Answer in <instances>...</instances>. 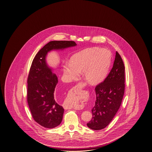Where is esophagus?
<instances>
[{
	"mask_svg": "<svg viewBox=\"0 0 152 152\" xmlns=\"http://www.w3.org/2000/svg\"><path fill=\"white\" fill-rule=\"evenodd\" d=\"M80 90H81V85H80H80H78V86H75V87L72 88V89H71V91H80ZM65 107V108L66 109H71L70 107H68V106H66Z\"/></svg>",
	"mask_w": 152,
	"mask_h": 152,
	"instance_id": "1",
	"label": "esophagus"
}]
</instances>
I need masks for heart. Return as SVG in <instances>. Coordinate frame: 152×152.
<instances>
[{"mask_svg": "<svg viewBox=\"0 0 152 152\" xmlns=\"http://www.w3.org/2000/svg\"><path fill=\"white\" fill-rule=\"evenodd\" d=\"M112 63V53L106 48L86 49L72 56L70 62L63 64L64 72L71 80L78 76V72H84L88 82L95 84L104 79ZM69 106L74 107L73 103Z\"/></svg>", "mask_w": 152, "mask_h": 152, "instance_id": "heart-1", "label": "heart"}]
</instances>
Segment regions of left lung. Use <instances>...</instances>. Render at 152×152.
Instances as JSON below:
<instances>
[{
	"label": "left lung",
	"mask_w": 152,
	"mask_h": 152,
	"mask_svg": "<svg viewBox=\"0 0 152 152\" xmlns=\"http://www.w3.org/2000/svg\"><path fill=\"white\" fill-rule=\"evenodd\" d=\"M125 67L116 52L113 68L104 82L95 88L96 101L91 109L92 118L87 124L91 129H104L112 121L120 108L125 89Z\"/></svg>",
	"instance_id": "1"
}]
</instances>
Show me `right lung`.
I'll return each instance as SVG.
<instances>
[{
  "label": "right lung",
  "mask_w": 152,
  "mask_h": 152,
  "mask_svg": "<svg viewBox=\"0 0 152 152\" xmlns=\"http://www.w3.org/2000/svg\"><path fill=\"white\" fill-rule=\"evenodd\" d=\"M76 45L74 41H51L39 50L32 62L27 81V101L34 120L45 128L59 126L64 110L55 100L54 93L58 79L47 65L46 56L53 50Z\"/></svg>",
  "instance_id": "obj_1"
}]
</instances>
